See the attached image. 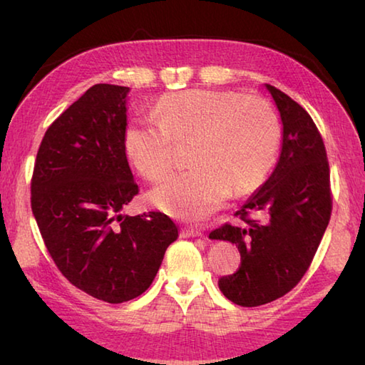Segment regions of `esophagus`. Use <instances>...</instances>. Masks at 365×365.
<instances>
[{"label":"esophagus","instance_id":"obj_1","mask_svg":"<svg viewBox=\"0 0 365 365\" xmlns=\"http://www.w3.org/2000/svg\"><path fill=\"white\" fill-rule=\"evenodd\" d=\"M182 237L183 238H195V237H202L201 230H197V228H190V227H185L182 228Z\"/></svg>","mask_w":365,"mask_h":365}]
</instances>
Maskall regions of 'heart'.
Listing matches in <instances>:
<instances>
[{
  "instance_id": "heart-1",
  "label": "heart",
  "mask_w": 365,
  "mask_h": 365,
  "mask_svg": "<svg viewBox=\"0 0 365 365\" xmlns=\"http://www.w3.org/2000/svg\"><path fill=\"white\" fill-rule=\"evenodd\" d=\"M279 117L261 98L233 91L185 90L163 96L154 115L135 117L123 128V150L146 180L158 182L174 168V141H193V168L153 190L160 211L185 222H201L233 191L259 187L280 146Z\"/></svg>"
}]
</instances>
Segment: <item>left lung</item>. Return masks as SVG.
Instances as JSON below:
<instances>
[{
	"mask_svg": "<svg viewBox=\"0 0 365 365\" xmlns=\"http://www.w3.org/2000/svg\"><path fill=\"white\" fill-rule=\"evenodd\" d=\"M265 88L283 125L280 158L267 180L237 211L243 224H225L209 233L211 240L233 243L242 255V265L220 277L219 288L243 307L267 304L298 285L331 214L329 160L316 123L283 91L267 83Z\"/></svg>",
	"mask_w": 365,
	"mask_h": 365,
	"instance_id": "8db88e82",
	"label": "left lung"
}]
</instances>
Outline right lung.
<instances>
[{"mask_svg": "<svg viewBox=\"0 0 365 365\" xmlns=\"http://www.w3.org/2000/svg\"><path fill=\"white\" fill-rule=\"evenodd\" d=\"M128 86L98 83L54 120L32 177V212L67 280L119 304L145 293L178 228L163 212L122 215L138 195L123 150Z\"/></svg>", "mask_w": 365, "mask_h": 365, "instance_id": "add662e5", "label": "right lung"}]
</instances>
